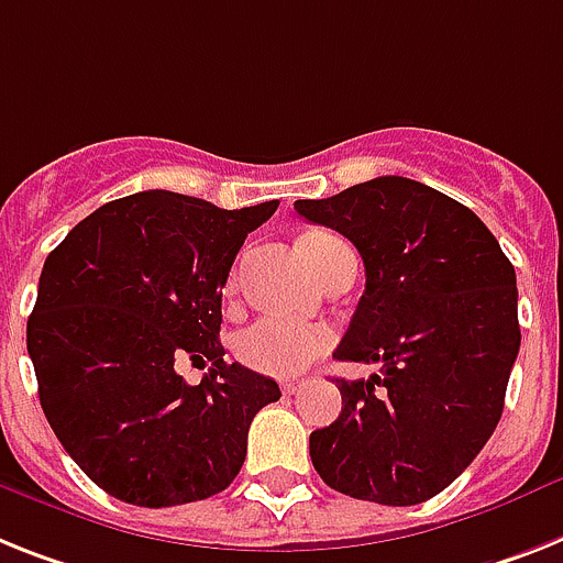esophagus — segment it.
Wrapping results in <instances>:
<instances>
[{"mask_svg": "<svg viewBox=\"0 0 563 563\" xmlns=\"http://www.w3.org/2000/svg\"><path fill=\"white\" fill-rule=\"evenodd\" d=\"M301 388H305V379H285V383H282V391H285L287 397L299 394Z\"/></svg>", "mask_w": 563, "mask_h": 563, "instance_id": "esophagus-1", "label": "esophagus"}]
</instances>
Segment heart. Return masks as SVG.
<instances>
[{
	"instance_id": "b5f03b06",
	"label": "heart",
	"mask_w": 563,
	"mask_h": 563,
	"mask_svg": "<svg viewBox=\"0 0 563 563\" xmlns=\"http://www.w3.org/2000/svg\"><path fill=\"white\" fill-rule=\"evenodd\" d=\"M331 345L333 331L328 328L264 316L235 336V356L258 374L290 376L308 368Z\"/></svg>"
}]
</instances>
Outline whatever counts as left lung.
I'll use <instances>...</instances> for the list:
<instances>
[{
  "label": "left lung",
  "instance_id": "left-lung-1",
  "mask_svg": "<svg viewBox=\"0 0 563 563\" xmlns=\"http://www.w3.org/2000/svg\"><path fill=\"white\" fill-rule=\"evenodd\" d=\"M296 212L360 250L365 292L333 356L379 365L336 379L342 415L310 434L316 472L356 500L434 498L504 415L521 347L512 262L472 209L397 175Z\"/></svg>",
  "mask_w": 563,
  "mask_h": 563
}]
</instances>
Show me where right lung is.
Listing matches in <instances>:
<instances>
[{
  "label": "right lung",
  "instance_id": "obj_1",
  "mask_svg": "<svg viewBox=\"0 0 563 563\" xmlns=\"http://www.w3.org/2000/svg\"><path fill=\"white\" fill-rule=\"evenodd\" d=\"M276 207L221 209L148 189L95 209L45 258L27 319L40 406L111 498L192 504L241 472L250 422L282 391L224 362L221 287ZM184 358L213 368L189 386L177 374Z\"/></svg>",
  "mask_w": 563,
  "mask_h": 563
}]
</instances>
